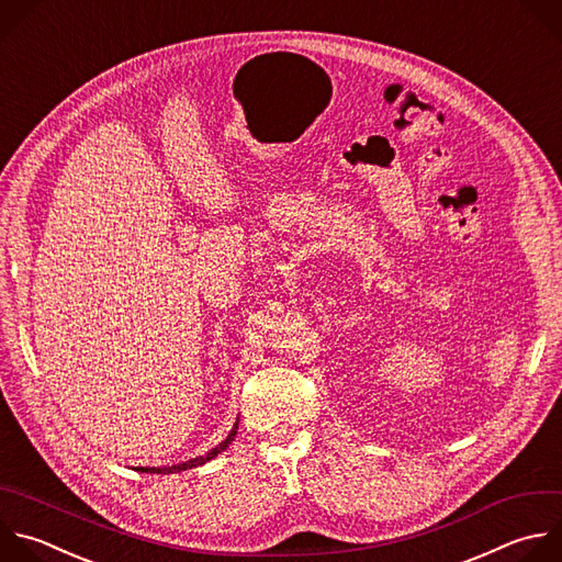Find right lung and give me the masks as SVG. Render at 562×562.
<instances>
[{
  "instance_id": "add662e5",
  "label": "right lung",
  "mask_w": 562,
  "mask_h": 562,
  "mask_svg": "<svg viewBox=\"0 0 562 562\" xmlns=\"http://www.w3.org/2000/svg\"><path fill=\"white\" fill-rule=\"evenodd\" d=\"M236 430H238V424L234 426V430L229 432V437L221 443V446H216L214 450H210L207 454H203V457H196V459H192V461H187V463H180V465H171V468H140V472H156V474H171V472H180V470H190V468H199V465H203V463H207V461H212L216 454H221L223 450H227V446L234 441V437H236Z\"/></svg>"
}]
</instances>
